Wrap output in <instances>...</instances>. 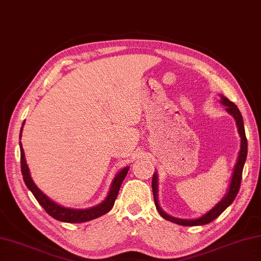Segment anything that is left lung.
I'll use <instances>...</instances> for the list:
<instances>
[{
    "instance_id": "8db88e82",
    "label": "left lung",
    "mask_w": 261,
    "mask_h": 261,
    "mask_svg": "<svg viewBox=\"0 0 261 261\" xmlns=\"http://www.w3.org/2000/svg\"><path fill=\"white\" fill-rule=\"evenodd\" d=\"M220 103L226 107V111L230 114V116L235 119L236 121V127L237 132H239L240 138H241V149L239 151V157H237V162L235 164L234 171H232L231 174V180L229 187H228V190L226 195L223 196V198L219 202L216 206L212 210H210L207 213H205L204 216L199 217L197 219H180L172 217L170 214H167L164 210L161 207L158 202V175L157 173H153L152 176V193H153V199H154V205H156V208L161 216L171 222H174L176 225L181 226H203L206 225L213 221L214 219H217L220 214L225 211V210L229 206V205L234 202L235 197L239 194L240 186H241V180H242V172H243V167L246 161V154H248V141L245 138V130H244V123H243V117L240 112L239 108L236 105L230 102L229 99L225 97L223 95H220Z\"/></svg>"
}]
</instances>
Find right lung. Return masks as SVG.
I'll use <instances>...</instances> for the list:
<instances>
[{
  "instance_id": "1",
  "label": "right lung",
  "mask_w": 261,
  "mask_h": 261,
  "mask_svg": "<svg viewBox=\"0 0 261 261\" xmlns=\"http://www.w3.org/2000/svg\"><path fill=\"white\" fill-rule=\"evenodd\" d=\"M24 123L25 122H22L19 139H21V132H22V127H24ZM19 145H20L21 174H22V177H24V182L26 187L32 191V194L34 195V197L36 198V200H38L41 206L45 210V212H47L50 217H53L54 219H56V220L62 221V222H70V223L86 222V221L94 220V219L102 217L105 213H108L110 210L113 207L114 200L117 198L119 189H120L122 181L126 177L128 170H129V166H126L121 168V171H119L117 173L116 176H114V179L112 180L109 194L102 203H99L96 205V206L89 207V208L65 207L57 204L56 202H54L53 199H50L47 195L43 194L42 191L36 187L34 181L32 180L30 168L27 166L24 149H22L21 142H19Z\"/></svg>"
}]
</instances>
